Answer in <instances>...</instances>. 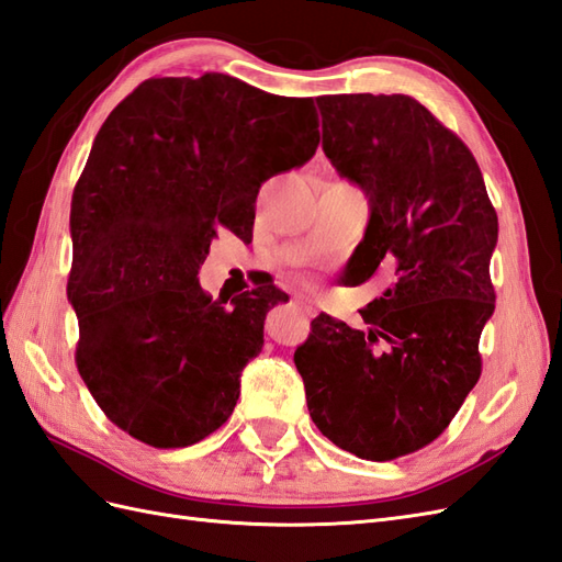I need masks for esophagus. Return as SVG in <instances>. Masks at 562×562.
Here are the masks:
<instances>
[{
  "instance_id": "34e87169",
  "label": "esophagus",
  "mask_w": 562,
  "mask_h": 562,
  "mask_svg": "<svg viewBox=\"0 0 562 562\" xmlns=\"http://www.w3.org/2000/svg\"><path fill=\"white\" fill-rule=\"evenodd\" d=\"M294 306L304 313V315H308V318H313L315 313H318V308H315V304L311 299H304V296H294Z\"/></svg>"
}]
</instances>
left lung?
<instances>
[{"instance_id": "obj_1", "label": "left lung", "mask_w": 562, "mask_h": 562, "mask_svg": "<svg viewBox=\"0 0 562 562\" xmlns=\"http://www.w3.org/2000/svg\"><path fill=\"white\" fill-rule=\"evenodd\" d=\"M315 102L325 156L370 204L344 282L392 270V284L361 308V329L327 313L311 321L294 363L315 427L382 463L435 441L482 375L498 215L465 142L413 97Z\"/></svg>"}]
</instances>
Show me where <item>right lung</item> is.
<instances>
[{
  "instance_id": "1",
  "label": "right lung",
  "mask_w": 562,
  "mask_h": 562,
  "mask_svg": "<svg viewBox=\"0 0 562 562\" xmlns=\"http://www.w3.org/2000/svg\"><path fill=\"white\" fill-rule=\"evenodd\" d=\"M311 97L233 76L149 78L109 113L70 201L76 366L97 406L154 449H182L233 415L263 349L276 284L233 301L201 290L211 241H247L256 196L318 149Z\"/></svg>"
}]
</instances>
